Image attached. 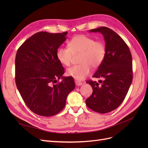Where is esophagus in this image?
I'll return each instance as SVG.
<instances>
[{
    "mask_svg": "<svg viewBox=\"0 0 148 148\" xmlns=\"http://www.w3.org/2000/svg\"><path fill=\"white\" fill-rule=\"evenodd\" d=\"M75 84L76 85H77V86H81V85L82 84V82L78 81V80H75Z\"/></svg>",
    "mask_w": 148,
    "mask_h": 148,
    "instance_id": "1",
    "label": "esophagus"
}]
</instances>
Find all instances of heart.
<instances>
[{
  "label": "heart",
  "mask_w": 148,
  "mask_h": 148,
  "mask_svg": "<svg viewBox=\"0 0 148 148\" xmlns=\"http://www.w3.org/2000/svg\"><path fill=\"white\" fill-rule=\"evenodd\" d=\"M68 47H60L56 52L57 59L60 64L69 66L73 55L80 53L79 61L82 64L71 66L66 70L69 76L76 79H84L91 72V65L99 66L104 61L106 49L104 44L86 35H78L70 39Z\"/></svg>",
  "instance_id": "obj_1"
}]
</instances>
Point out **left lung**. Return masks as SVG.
<instances>
[{"label": "left lung", "mask_w": 148, "mask_h": 148, "mask_svg": "<svg viewBox=\"0 0 148 148\" xmlns=\"http://www.w3.org/2000/svg\"><path fill=\"white\" fill-rule=\"evenodd\" d=\"M89 32H98L104 36L106 54L92 76L103 80L98 83L87 81L92 88V93L86 104L93 111L106 114L117 109L127 95L133 79L132 57L127 44L113 30L102 26Z\"/></svg>", "instance_id": "obj_1"}]
</instances>
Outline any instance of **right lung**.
<instances>
[{"instance_id":"obj_1","label":"right lung","mask_w":148,"mask_h":148,"mask_svg":"<svg viewBox=\"0 0 148 148\" xmlns=\"http://www.w3.org/2000/svg\"><path fill=\"white\" fill-rule=\"evenodd\" d=\"M67 32L41 31L33 34L18 48L15 57V82L28 108L36 114L51 117L65 106L75 84L65 71L56 52L66 39ZM60 77L62 81L57 83Z\"/></svg>"}]
</instances>
